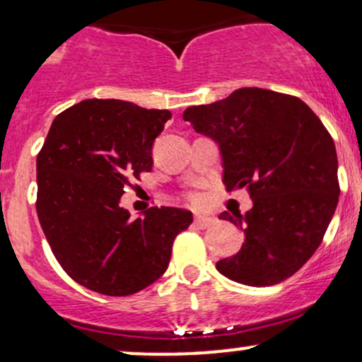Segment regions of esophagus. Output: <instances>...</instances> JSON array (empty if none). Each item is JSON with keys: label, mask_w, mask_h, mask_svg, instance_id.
Returning a JSON list of instances; mask_svg holds the SVG:
<instances>
[{"label": "esophagus", "mask_w": 362, "mask_h": 362, "mask_svg": "<svg viewBox=\"0 0 362 362\" xmlns=\"http://www.w3.org/2000/svg\"><path fill=\"white\" fill-rule=\"evenodd\" d=\"M213 221H214V219L207 218V216H201V214H197L194 218V224L197 228H201V230H204V228L209 226V224H213Z\"/></svg>", "instance_id": "esophagus-1"}]
</instances>
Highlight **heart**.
Segmentation results:
<instances>
[{
    "label": "heart",
    "instance_id": "heart-1",
    "mask_svg": "<svg viewBox=\"0 0 362 362\" xmlns=\"http://www.w3.org/2000/svg\"><path fill=\"white\" fill-rule=\"evenodd\" d=\"M187 199H189L190 202H194V204H199V202H201V194H197V192H189L185 195Z\"/></svg>",
    "mask_w": 362,
    "mask_h": 362
}]
</instances>
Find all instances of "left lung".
<instances>
[{"mask_svg": "<svg viewBox=\"0 0 362 362\" xmlns=\"http://www.w3.org/2000/svg\"><path fill=\"white\" fill-rule=\"evenodd\" d=\"M219 144L228 190L247 189L253 207L219 218L240 226L245 243L216 269L247 286L279 284L317 252L339 202L337 151L318 115L298 97L264 88L184 112Z\"/></svg>", "mask_w": 362, "mask_h": 362, "instance_id": "left-lung-1", "label": "left lung"}]
</instances>
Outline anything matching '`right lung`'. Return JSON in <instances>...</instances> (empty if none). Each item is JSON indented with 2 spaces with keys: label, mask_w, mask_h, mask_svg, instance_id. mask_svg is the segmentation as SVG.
I'll use <instances>...</instances> for the list:
<instances>
[{
  "label": "right lung",
  "mask_w": 362,
  "mask_h": 362,
  "mask_svg": "<svg viewBox=\"0 0 362 362\" xmlns=\"http://www.w3.org/2000/svg\"><path fill=\"white\" fill-rule=\"evenodd\" d=\"M168 119L170 110L90 98L49 129L37 155V216L61 267L86 289L129 296L148 288L192 223L178 207H149L132 219L119 206L132 178L151 172L153 143Z\"/></svg>",
  "instance_id": "right-lung-1"
}]
</instances>
